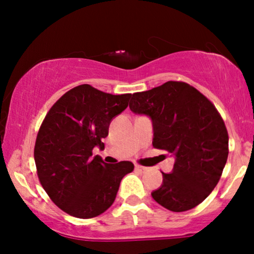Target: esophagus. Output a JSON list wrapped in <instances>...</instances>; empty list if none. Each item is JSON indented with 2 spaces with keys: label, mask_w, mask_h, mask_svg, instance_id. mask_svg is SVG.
<instances>
[{
  "label": "esophagus",
  "mask_w": 254,
  "mask_h": 254,
  "mask_svg": "<svg viewBox=\"0 0 254 254\" xmlns=\"http://www.w3.org/2000/svg\"><path fill=\"white\" fill-rule=\"evenodd\" d=\"M135 168H136L137 171H139V172H145V171L148 170V167H144V166H141V165H136Z\"/></svg>",
  "instance_id": "obj_1"
}]
</instances>
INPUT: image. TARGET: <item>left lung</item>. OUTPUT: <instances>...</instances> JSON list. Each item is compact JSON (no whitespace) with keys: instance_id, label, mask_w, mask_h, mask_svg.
Masks as SVG:
<instances>
[{"instance_id":"obj_1","label":"left lung","mask_w":254,"mask_h":254,"mask_svg":"<svg viewBox=\"0 0 254 254\" xmlns=\"http://www.w3.org/2000/svg\"><path fill=\"white\" fill-rule=\"evenodd\" d=\"M129 107L151 118L153 147L176 155L154 199L174 212L202 203L217 185L229 151L228 131L214 104L189 83L168 81L133 93Z\"/></svg>"}]
</instances>
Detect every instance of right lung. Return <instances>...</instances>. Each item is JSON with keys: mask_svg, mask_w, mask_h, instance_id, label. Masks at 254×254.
Instances as JSON below:
<instances>
[{"mask_svg": "<svg viewBox=\"0 0 254 254\" xmlns=\"http://www.w3.org/2000/svg\"><path fill=\"white\" fill-rule=\"evenodd\" d=\"M131 94L113 95L90 84L68 90L46 113L34 144V161L43 189L60 209L92 218L115 202L119 184L133 164H105L93 157L104 148L113 117L127 107Z\"/></svg>", "mask_w": 254, "mask_h": 254, "instance_id": "obj_1", "label": "right lung"}]
</instances>
